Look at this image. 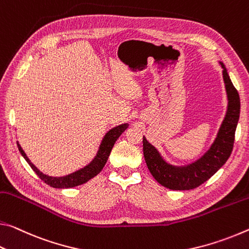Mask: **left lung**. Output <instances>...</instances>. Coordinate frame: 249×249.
<instances>
[{"mask_svg":"<svg viewBox=\"0 0 249 249\" xmlns=\"http://www.w3.org/2000/svg\"><path fill=\"white\" fill-rule=\"evenodd\" d=\"M218 64L223 69L227 109L216 138L201 158L189 164H172L166 161L156 146L150 143L143 136V156L148 169L157 182L166 189L192 190L203 184L225 164L233 150L235 131L239 120L240 100L238 92L228 76L226 67L222 62Z\"/></svg>","mask_w":249,"mask_h":249,"instance_id":"8db88e82","label":"left lung"}]
</instances>
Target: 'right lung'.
Returning <instances> with one entry per match:
<instances>
[{
    "label": "right lung",
    "instance_id": "right-lung-1",
    "mask_svg": "<svg viewBox=\"0 0 249 249\" xmlns=\"http://www.w3.org/2000/svg\"><path fill=\"white\" fill-rule=\"evenodd\" d=\"M128 127V124H122L110 129L104 136L103 140H101L99 144V148H98L96 156L93 157L92 160L89 162L87 165H85L84 168L77 170L71 174L64 175V177H51V175L43 173L42 171H39L36 168V166L31 162L30 159L27 158L26 153L24 152V150L22 149L21 144L18 143V141L16 142V143H18V151L21 152L22 157L25 159L26 162L33 169V171L40 178V180H43L46 184L51 185L52 187H55V189H71V187L84 184V183L91 180L92 178H95L97 174H99L101 172V170L104 169L106 162H107L110 156V152H111L113 144L116 143L118 138L121 136L122 132L125 131V129Z\"/></svg>",
    "mask_w": 249,
    "mask_h": 249
}]
</instances>
